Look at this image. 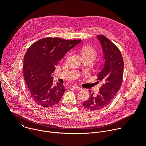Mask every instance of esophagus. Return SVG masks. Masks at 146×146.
<instances>
[{"label": "esophagus", "instance_id": "1", "mask_svg": "<svg viewBox=\"0 0 146 146\" xmlns=\"http://www.w3.org/2000/svg\"><path fill=\"white\" fill-rule=\"evenodd\" d=\"M73 88L74 89V90H81L82 88H80V87H78V86H73Z\"/></svg>", "mask_w": 146, "mask_h": 146}]
</instances>
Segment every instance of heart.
<instances>
[{"label":"heart","mask_w":146,"mask_h":146,"mask_svg":"<svg viewBox=\"0 0 146 146\" xmlns=\"http://www.w3.org/2000/svg\"><path fill=\"white\" fill-rule=\"evenodd\" d=\"M81 53L83 59H91L94 60L97 56V52L95 49L89 45L82 46L81 48Z\"/></svg>","instance_id":"b5f03b06"}]
</instances>
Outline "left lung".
Masks as SVG:
<instances>
[{
	"instance_id": "8db88e82",
	"label": "left lung",
	"mask_w": 146,
	"mask_h": 146,
	"mask_svg": "<svg viewBox=\"0 0 146 146\" xmlns=\"http://www.w3.org/2000/svg\"><path fill=\"white\" fill-rule=\"evenodd\" d=\"M97 38L105 61L103 69L97 74V80L103 82L99 93L90 95L88 100L82 103L84 108L91 110L102 109L109 105L120 89L123 74V61L118 48L104 35H98Z\"/></svg>"
}]
</instances>
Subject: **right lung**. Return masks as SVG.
I'll use <instances>...</instances> for the list:
<instances>
[{
  "label": "right lung",
  "instance_id": "obj_1",
  "mask_svg": "<svg viewBox=\"0 0 146 146\" xmlns=\"http://www.w3.org/2000/svg\"><path fill=\"white\" fill-rule=\"evenodd\" d=\"M80 41L46 37L29 47L24 59V77L31 97L37 105L51 108L60 101L65 89L58 82L52 86L51 74L58 61Z\"/></svg>",
  "mask_w": 146,
  "mask_h": 146
}]
</instances>
